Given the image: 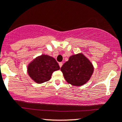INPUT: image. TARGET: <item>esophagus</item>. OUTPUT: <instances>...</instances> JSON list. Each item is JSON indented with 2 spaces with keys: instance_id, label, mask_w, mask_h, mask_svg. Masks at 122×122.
I'll return each mask as SVG.
<instances>
[{
  "instance_id": "1",
  "label": "esophagus",
  "mask_w": 122,
  "mask_h": 122,
  "mask_svg": "<svg viewBox=\"0 0 122 122\" xmlns=\"http://www.w3.org/2000/svg\"><path fill=\"white\" fill-rule=\"evenodd\" d=\"M62 64H62V62H59V66H60V68H61V67H62Z\"/></svg>"
}]
</instances>
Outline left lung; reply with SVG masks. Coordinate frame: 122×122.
<instances>
[{
  "label": "left lung",
  "mask_w": 122,
  "mask_h": 122,
  "mask_svg": "<svg viewBox=\"0 0 122 122\" xmlns=\"http://www.w3.org/2000/svg\"><path fill=\"white\" fill-rule=\"evenodd\" d=\"M61 71L67 83L72 86L86 84L92 77L93 66L83 54L73 55L61 67Z\"/></svg>",
  "instance_id": "left-lung-1"
}]
</instances>
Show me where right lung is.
Segmentation results:
<instances>
[{"mask_svg":"<svg viewBox=\"0 0 122 122\" xmlns=\"http://www.w3.org/2000/svg\"><path fill=\"white\" fill-rule=\"evenodd\" d=\"M60 68L58 64L53 57L41 55L29 63L28 73L34 81L41 84L50 80L52 72Z\"/></svg>","mask_w":122,"mask_h":122,"instance_id":"right-lung-1","label":"right lung"}]
</instances>
